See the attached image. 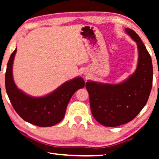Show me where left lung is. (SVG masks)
Masks as SVG:
<instances>
[{
    "instance_id": "8db88e82",
    "label": "left lung",
    "mask_w": 159,
    "mask_h": 159,
    "mask_svg": "<svg viewBox=\"0 0 159 159\" xmlns=\"http://www.w3.org/2000/svg\"><path fill=\"white\" fill-rule=\"evenodd\" d=\"M125 31L138 46L134 73L120 84L88 81L85 84L93 116L106 127H117L135 118L146 104L153 83L151 56L135 32L129 28Z\"/></svg>"
}]
</instances>
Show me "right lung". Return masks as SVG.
Listing matches in <instances>:
<instances>
[{
	"label": "right lung",
	"instance_id": "1",
	"mask_svg": "<svg viewBox=\"0 0 159 159\" xmlns=\"http://www.w3.org/2000/svg\"><path fill=\"white\" fill-rule=\"evenodd\" d=\"M16 50L10 56L5 75L6 90L11 103L21 118L27 122L43 127L56 125L64 119L74 93L84 87V80L80 77L67 81L45 96H30L17 88L13 79V62Z\"/></svg>",
	"mask_w": 159,
	"mask_h": 159
}]
</instances>
